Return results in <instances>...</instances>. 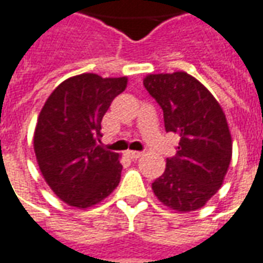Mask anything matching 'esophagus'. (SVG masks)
<instances>
[{"label": "esophagus", "instance_id": "esophagus-1", "mask_svg": "<svg viewBox=\"0 0 263 263\" xmlns=\"http://www.w3.org/2000/svg\"><path fill=\"white\" fill-rule=\"evenodd\" d=\"M126 156H127L128 158H132V160H136V158H139L143 156V153L141 152H133V150H128V152H126Z\"/></svg>", "mask_w": 263, "mask_h": 263}]
</instances>
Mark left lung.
<instances>
[{"mask_svg":"<svg viewBox=\"0 0 263 263\" xmlns=\"http://www.w3.org/2000/svg\"><path fill=\"white\" fill-rule=\"evenodd\" d=\"M147 92L163 109L167 133L180 136L174 157L152 184L164 205L195 211L222 185L232 156V140L221 106L210 90L185 72L148 75Z\"/></svg>","mask_w":263,"mask_h":263,"instance_id":"1","label":"left lung"}]
</instances>
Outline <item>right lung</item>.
Returning a JSON list of instances; mask_svg holds the SVG:
<instances>
[{
    "label": "right lung",
    "instance_id": "obj_1",
    "mask_svg": "<svg viewBox=\"0 0 263 263\" xmlns=\"http://www.w3.org/2000/svg\"><path fill=\"white\" fill-rule=\"evenodd\" d=\"M127 86V78L95 73L69 78L39 113L33 148L52 191L69 205L89 208L119 185V154L100 146L102 119Z\"/></svg>",
    "mask_w": 263,
    "mask_h": 263
}]
</instances>
